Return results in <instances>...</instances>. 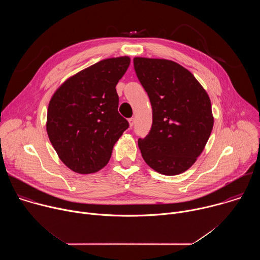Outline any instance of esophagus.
Returning <instances> with one entry per match:
<instances>
[{
	"instance_id": "esophagus-1",
	"label": "esophagus",
	"mask_w": 260,
	"mask_h": 260,
	"mask_svg": "<svg viewBox=\"0 0 260 260\" xmlns=\"http://www.w3.org/2000/svg\"><path fill=\"white\" fill-rule=\"evenodd\" d=\"M128 123H129V126L132 127V126L135 124V118H133V117L129 118V119H128Z\"/></svg>"
}]
</instances>
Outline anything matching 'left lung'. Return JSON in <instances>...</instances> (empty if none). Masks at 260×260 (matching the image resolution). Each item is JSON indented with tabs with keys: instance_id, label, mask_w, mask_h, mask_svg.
Listing matches in <instances>:
<instances>
[{
	"instance_id": "left-lung-1",
	"label": "left lung",
	"mask_w": 260,
	"mask_h": 260,
	"mask_svg": "<svg viewBox=\"0 0 260 260\" xmlns=\"http://www.w3.org/2000/svg\"><path fill=\"white\" fill-rule=\"evenodd\" d=\"M137 76L152 106V126L138 144L145 162L166 176L187 171L201 155L214 125L210 98L181 64L135 57Z\"/></svg>"
}]
</instances>
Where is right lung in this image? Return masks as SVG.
<instances>
[{"label": "right lung", "mask_w": 260, "mask_h": 260, "mask_svg": "<svg viewBox=\"0 0 260 260\" xmlns=\"http://www.w3.org/2000/svg\"><path fill=\"white\" fill-rule=\"evenodd\" d=\"M129 63L128 56L103 59L68 78L52 94L46 131L59 159L73 172L102 170L128 127L118 113L115 87Z\"/></svg>", "instance_id": "add662e5"}]
</instances>
